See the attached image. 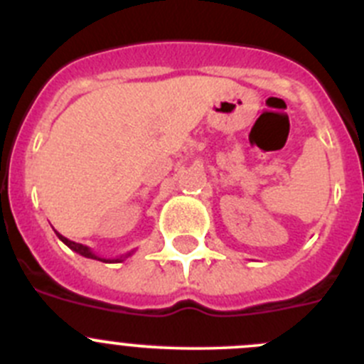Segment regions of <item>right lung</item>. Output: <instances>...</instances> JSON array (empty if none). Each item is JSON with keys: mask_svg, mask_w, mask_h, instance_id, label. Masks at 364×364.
I'll use <instances>...</instances> for the list:
<instances>
[{"mask_svg": "<svg viewBox=\"0 0 364 364\" xmlns=\"http://www.w3.org/2000/svg\"><path fill=\"white\" fill-rule=\"evenodd\" d=\"M54 233H56L58 239L62 240V242L65 244V246H69L70 250H73V252H76V253H78V255H82V257H87V259L102 260V262H122V260H125V259H127V257L133 255V252H129V253H125V255H122V257H114V259H105V257L96 255V253L92 252L91 247H87V246H83V244H78V242H73V240H69V239H67V237H63V235L58 233L56 230H54Z\"/></svg>", "mask_w": 364, "mask_h": 364, "instance_id": "obj_1", "label": "right lung"}]
</instances>
